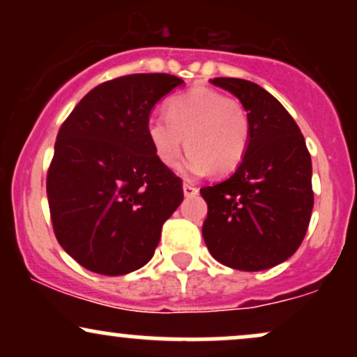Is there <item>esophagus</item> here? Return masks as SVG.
Segmentation results:
<instances>
[{
	"label": "esophagus",
	"instance_id": "esophagus-1",
	"mask_svg": "<svg viewBox=\"0 0 357 357\" xmlns=\"http://www.w3.org/2000/svg\"><path fill=\"white\" fill-rule=\"evenodd\" d=\"M183 191H184V196H196L198 195V186H195V184L191 183H184L183 184Z\"/></svg>",
	"mask_w": 357,
	"mask_h": 357
}]
</instances>
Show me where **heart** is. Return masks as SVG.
Listing matches in <instances>:
<instances>
[{
	"label": "heart",
	"mask_w": 357,
	"mask_h": 357,
	"mask_svg": "<svg viewBox=\"0 0 357 357\" xmlns=\"http://www.w3.org/2000/svg\"><path fill=\"white\" fill-rule=\"evenodd\" d=\"M147 137L162 166L179 162L183 139L188 158L181 171L188 178L230 174L243 161L250 142V119L238 100L216 90L198 87L166 104V117H151Z\"/></svg>",
	"instance_id": "1"
}]
</instances>
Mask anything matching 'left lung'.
I'll return each instance as SVG.
<instances>
[{
	"label": "left lung",
	"instance_id": "left-lung-1",
	"mask_svg": "<svg viewBox=\"0 0 357 357\" xmlns=\"http://www.w3.org/2000/svg\"><path fill=\"white\" fill-rule=\"evenodd\" d=\"M247 110V154L227 181L202 188L203 238L215 260L258 272L285 261L304 240L314 206L312 161L292 116L272 93L243 79L210 80Z\"/></svg>",
	"mask_w": 357,
	"mask_h": 357
}]
</instances>
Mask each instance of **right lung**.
<instances>
[{
  "instance_id": "1",
  "label": "right lung",
  "mask_w": 357,
  "mask_h": 357,
  "mask_svg": "<svg viewBox=\"0 0 357 357\" xmlns=\"http://www.w3.org/2000/svg\"><path fill=\"white\" fill-rule=\"evenodd\" d=\"M183 84L169 73L104 82L60 127L47 174L53 231L90 272L144 267L183 202L181 178L158 161L147 137L151 110Z\"/></svg>"
}]
</instances>
